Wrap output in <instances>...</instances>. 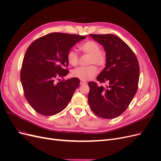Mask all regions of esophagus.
I'll return each mask as SVG.
<instances>
[{"instance_id":"obj_1","label":"esophagus","mask_w":161,"mask_h":161,"mask_svg":"<svg viewBox=\"0 0 161 161\" xmlns=\"http://www.w3.org/2000/svg\"><path fill=\"white\" fill-rule=\"evenodd\" d=\"M86 84V82L85 81H83V80H80V85H85Z\"/></svg>"}]
</instances>
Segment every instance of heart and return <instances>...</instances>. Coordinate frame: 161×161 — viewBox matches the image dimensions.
<instances>
[{
	"instance_id": "heart-1",
	"label": "heart",
	"mask_w": 161,
	"mask_h": 161,
	"mask_svg": "<svg viewBox=\"0 0 161 161\" xmlns=\"http://www.w3.org/2000/svg\"><path fill=\"white\" fill-rule=\"evenodd\" d=\"M79 50L82 53L90 56L89 64H96L99 67H103L106 64L107 56L105 53L101 50V46L98 43L87 40L79 46ZM67 60L72 66H76L79 63V56L73 49L70 50L66 54ZM97 73L95 66L91 65L87 67L76 68L72 72V75L82 80H88L93 77Z\"/></svg>"
}]
</instances>
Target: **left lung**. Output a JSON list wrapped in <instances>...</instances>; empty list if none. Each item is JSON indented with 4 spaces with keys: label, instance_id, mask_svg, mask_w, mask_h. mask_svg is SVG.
<instances>
[{
    "label": "left lung",
    "instance_id": "8db88e82",
    "mask_svg": "<svg viewBox=\"0 0 161 161\" xmlns=\"http://www.w3.org/2000/svg\"><path fill=\"white\" fill-rule=\"evenodd\" d=\"M106 52L105 67L97 77L105 86L89 82L88 102L91 110L105 119L118 117L128 108L138 90L140 66L131 48L119 37L111 34H90Z\"/></svg>",
    "mask_w": 161,
    "mask_h": 161
}]
</instances>
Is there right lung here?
<instances>
[{
    "instance_id": "1",
    "label": "right lung",
    "mask_w": 161,
    "mask_h": 161,
    "mask_svg": "<svg viewBox=\"0 0 161 161\" xmlns=\"http://www.w3.org/2000/svg\"><path fill=\"white\" fill-rule=\"evenodd\" d=\"M86 36L51 33L37 39L28 47L21 69L24 95L32 108L46 116L60 113L69 104L80 80L72 78L56 82L69 72L66 54ZM60 80H59L60 81Z\"/></svg>"
}]
</instances>
